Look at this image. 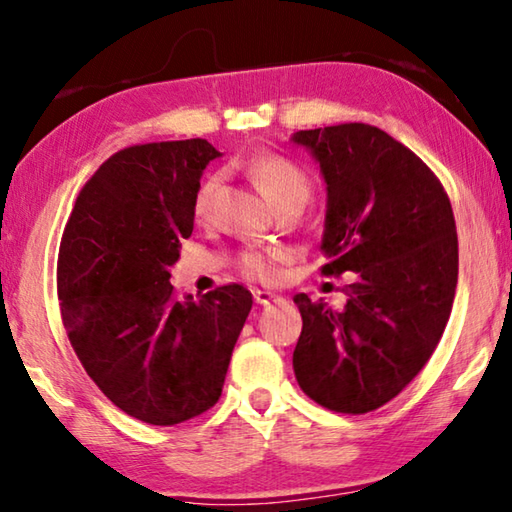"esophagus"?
<instances>
[{"mask_svg": "<svg viewBox=\"0 0 512 512\" xmlns=\"http://www.w3.org/2000/svg\"><path fill=\"white\" fill-rule=\"evenodd\" d=\"M254 301L258 303V306H270V303H281L283 297H279V294H274V292H267V290H254Z\"/></svg>", "mask_w": 512, "mask_h": 512, "instance_id": "esophagus-1", "label": "esophagus"}]
</instances>
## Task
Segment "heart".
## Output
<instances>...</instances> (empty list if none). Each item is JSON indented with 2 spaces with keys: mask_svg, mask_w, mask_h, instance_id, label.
Listing matches in <instances>:
<instances>
[{
  "mask_svg": "<svg viewBox=\"0 0 512 512\" xmlns=\"http://www.w3.org/2000/svg\"><path fill=\"white\" fill-rule=\"evenodd\" d=\"M249 177L254 179L258 191L263 193L267 202L272 204V209H283V206H297L303 209L306 202L310 200L312 193V182L306 170L294 164L288 157L274 155V152H265V155H256L249 159L247 164ZM220 175H206L204 182L197 186L195 197H193V213L195 218H204L211 209V200L215 191H218ZM242 272L249 276H261L267 279L272 276V258L261 254V251H247L245 256L240 258Z\"/></svg>",
  "mask_w": 512,
  "mask_h": 512,
  "instance_id": "1",
  "label": "heart"
}]
</instances>
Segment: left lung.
<instances>
[{
    "mask_svg": "<svg viewBox=\"0 0 512 512\" xmlns=\"http://www.w3.org/2000/svg\"><path fill=\"white\" fill-rule=\"evenodd\" d=\"M326 184V276L355 274L346 306L297 294L303 328L292 366L321 407L366 414L407 387L452 312L459 240L450 197L423 159L366 123L299 130Z\"/></svg>",
    "mask_w": 512,
    "mask_h": 512,
    "instance_id": "obj_1",
    "label": "left lung"
}]
</instances>
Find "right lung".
Segmentation results:
<instances>
[{"label":"right lung","mask_w":512,"mask_h":512,"mask_svg":"<svg viewBox=\"0 0 512 512\" xmlns=\"http://www.w3.org/2000/svg\"><path fill=\"white\" fill-rule=\"evenodd\" d=\"M206 139L116 152L80 191L62 233L58 297L67 337L107 398L148 425H177L218 402L251 292L222 285L177 299L170 267L193 233Z\"/></svg>","instance_id":"right-lung-1"}]
</instances>
